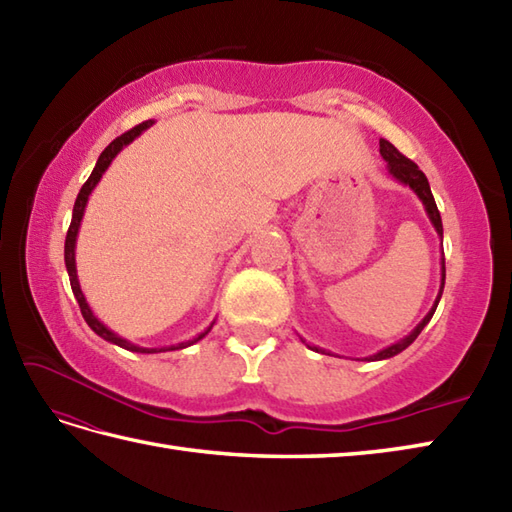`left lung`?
<instances>
[{
  "label": "left lung",
  "mask_w": 512,
  "mask_h": 512,
  "mask_svg": "<svg viewBox=\"0 0 512 512\" xmlns=\"http://www.w3.org/2000/svg\"><path fill=\"white\" fill-rule=\"evenodd\" d=\"M380 156L385 158V162H387V171H389V176L394 178V180H398L400 184H405V187H409L413 193L418 195L420 198V202H422V206H424V211H427V215H429V220H431V224H433V228H436V233L442 237V217H440V211H438V206H436V200H433V193H431V187H429V180H427V176H424V173L418 169V165L413 160H409V158H405L400 154V151L389 143V140H385V138H380ZM442 281H440V292H438V297H436V301H433V306H431V310L427 312V317H424L416 328H413L405 339H400V341H396V343H391L389 347H385V350H380V352H376V354H372V356H367L365 361H385V358H391V356H396V354H400L402 350H407V347L418 339V334L424 330V325H427L429 321H431V317H433V312H436V308H438V303H440V297H442V290H444V277H447V270H444V253H442ZM301 339V336H299ZM303 343H306V339H301ZM310 350H314V352H325V350H321V347H317V345H310V343H306ZM330 354V352H328Z\"/></svg>",
  "instance_id": "8db88e82"
}]
</instances>
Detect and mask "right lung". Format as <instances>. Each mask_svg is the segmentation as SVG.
<instances>
[{
  "mask_svg": "<svg viewBox=\"0 0 512 512\" xmlns=\"http://www.w3.org/2000/svg\"><path fill=\"white\" fill-rule=\"evenodd\" d=\"M151 125H154V121H145V123H140V125H136L134 129H129V132H125L123 136H118L116 140H112V143L103 149V154L99 156V160H96V167H94V171L90 173L88 182L83 184L81 191H79V195H76V202H74V209H72V222H70V228H68V235H65V253H63V255H65V268H68V275H70V286H72V292H74L76 301H79V308H81V314H83L85 323H88L90 328H92L96 334L101 336V339L110 341V343H114V345H118V347H123V350L138 352V354H158V352L184 350V347H189V345H193V343H198L200 339H204V336L211 332L213 323H215V321H213V323L209 325V328H206L204 332H200L198 336H193V339H189V341H182V343H176V345H167V347H140V345H136V343H132V341L123 339V336H118L116 332H112L110 328H107L105 323H101L99 319L94 317L92 308L88 306V301H85V295H83L81 284H79V277H76V257H74L76 235H79L81 220H83L85 206H88L90 193L94 191L96 184L101 182L103 173L107 171V167L112 165V160H114L118 154H121L123 147H127L129 143H134V140H136L140 134H143L145 129H149Z\"/></svg>",
  "mask_w": 512,
  "mask_h": 512,
  "instance_id": "right-lung-1",
  "label": "right lung"
}]
</instances>
